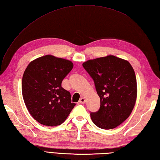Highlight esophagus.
I'll return each mask as SVG.
<instances>
[{
	"label": "esophagus",
	"mask_w": 160,
	"mask_h": 160,
	"mask_svg": "<svg viewBox=\"0 0 160 160\" xmlns=\"http://www.w3.org/2000/svg\"><path fill=\"white\" fill-rule=\"evenodd\" d=\"M85 102H86V99H85L84 97H82L81 99H80V101H79V103H81V104L85 103Z\"/></svg>",
	"instance_id": "1"
}]
</instances>
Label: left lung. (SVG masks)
<instances>
[{"label":"left lung","instance_id":"8db88e82","mask_svg":"<svg viewBox=\"0 0 160 160\" xmlns=\"http://www.w3.org/2000/svg\"><path fill=\"white\" fill-rule=\"evenodd\" d=\"M82 66L95 82L100 97V108L91 113V120L100 128H116L128 118L137 97V84L132 65L114 55L90 59Z\"/></svg>","mask_w":160,"mask_h":160}]
</instances>
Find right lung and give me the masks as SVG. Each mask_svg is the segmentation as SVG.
Here are the masks:
<instances>
[{"mask_svg":"<svg viewBox=\"0 0 160 160\" xmlns=\"http://www.w3.org/2000/svg\"><path fill=\"white\" fill-rule=\"evenodd\" d=\"M73 66L71 61L51 55L28 64L22 78V96L28 112L40 124L59 126L74 108L70 93L61 87Z\"/></svg>","mask_w":160,"mask_h":160,"instance_id":"add662e5","label":"right lung"}]
</instances>
